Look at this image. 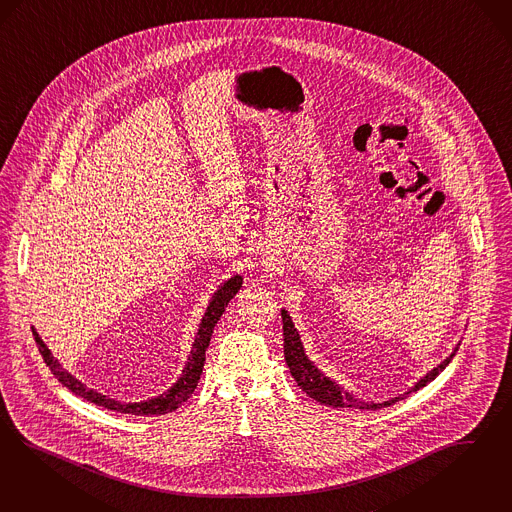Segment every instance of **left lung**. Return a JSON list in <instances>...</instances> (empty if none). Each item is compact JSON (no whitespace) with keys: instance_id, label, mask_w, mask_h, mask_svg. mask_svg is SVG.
I'll list each match as a JSON object with an SVG mask.
<instances>
[{"instance_id":"1","label":"left lung","mask_w":512,"mask_h":512,"mask_svg":"<svg viewBox=\"0 0 512 512\" xmlns=\"http://www.w3.org/2000/svg\"><path fill=\"white\" fill-rule=\"evenodd\" d=\"M281 315H283L284 360H286V364H288V368H290L292 378L296 379V383L300 385L302 391L307 393V397L321 402L324 406H332V408L379 410V408L391 406V404H395L398 400H402V398L416 393L421 387H425L427 383H431V381L450 364V360L454 359L455 353H457V349H459V343H457V347L450 353V357H446L436 368L429 370V372H427L423 378L419 379V381H416L406 393L389 398V400H383V402H366V400H362V398L355 397L353 393L345 391L340 383H336L334 379H330L328 376L322 374L321 370L315 366V362L309 360V357L305 355L300 332H298V328L294 326L290 313H288L286 309H281Z\"/></svg>"}]
</instances>
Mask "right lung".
Here are the masks:
<instances>
[{
	"label": "right lung",
	"instance_id": "obj_1",
	"mask_svg": "<svg viewBox=\"0 0 512 512\" xmlns=\"http://www.w3.org/2000/svg\"><path fill=\"white\" fill-rule=\"evenodd\" d=\"M243 286V277L241 275H233L228 281L220 284L216 288V292L212 294L209 300V305L205 309V315L199 322L195 340L191 343L190 355L186 360V366L182 370V376L176 379V383H172L171 389H167L163 395L159 397L148 398V400H140V402H121L115 398L106 397L102 393H98L95 389H89L85 383H81L76 376H72L58 359L53 357L51 349L45 345V341L39 338L36 328L32 326L34 338L38 343L39 353L45 360V364L51 368L53 376L64 385L68 387L72 393H76L77 397L85 398L89 402H93L96 406L108 408V410H115L121 414H133V416H161V414H169L172 410H176L178 406H182L191 393L195 391L199 378L203 374V366H205V351L209 347L210 336L214 332L216 322L220 321V317L224 315L228 303L231 298L241 290Z\"/></svg>",
	"mask_w": 512,
	"mask_h": 512
}]
</instances>
